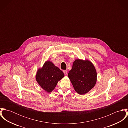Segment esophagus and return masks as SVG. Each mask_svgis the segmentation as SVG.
<instances>
[{
	"mask_svg": "<svg viewBox=\"0 0 128 128\" xmlns=\"http://www.w3.org/2000/svg\"><path fill=\"white\" fill-rule=\"evenodd\" d=\"M63 72H64V75H67V74H68V72H67V70H64V71H63Z\"/></svg>",
	"mask_w": 128,
	"mask_h": 128,
	"instance_id": "obj_1",
	"label": "esophagus"
}]
</instances>
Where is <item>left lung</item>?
<instances>
[{
    "mask_svg": "<svg viewBox=\"0 0 128 128\" xmlns=\"http://www.w3.org/2000/svg\"><path fill=\"white\" fill-rule=\"evenodd\" d=\"M75 91L80 94L87 93L94 86L97 74L96 68L88 60L77 59L68 74Z\"/></svg>",
    "mask_w": 128,
    "mask_h": 128,
    "instance_id": "8db88e82",
    "label": "left lung"
}]
</instances>
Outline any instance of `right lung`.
I'll return each instance as SVG.
<instances>
[{
  "label": "right lung",
  "mask_w": 128,
  "mask_h": 128,
  "mask_svg": "<svg viewBox=\"0 0 128 128\" xmlns=\"http://www.w3.org/2000/svg\"><path fill=\"white\" fill-rule=\"evenodd\" d=\"M64 77V73L51 62L47 61L41 68L38 69L36 80L38 84L45 91L50 92L58 82Z\"/></svg>",
  "instance_id": "obj_1"
}]
</instances>
